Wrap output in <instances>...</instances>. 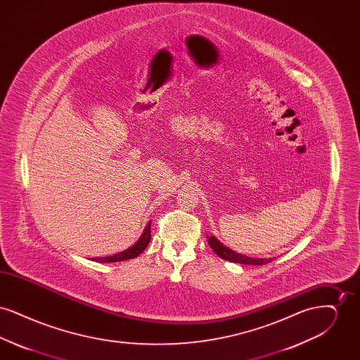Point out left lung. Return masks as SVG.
<instances>
[{"mask_svg":"<svg viewBox=\"0 0 360 360\" xmlns=\"http://www.w3.org/2000/svg\"><path fill=\"white\" fill-rule=\"evenodd\" d=\"M207 243L210 245V248L225 260H229V262H233V263H240V264H255V266H262V264H266L269 262H273L271 257L269 259H263V257H245V255H241L239 252H235L232 251L231 248L225 247L224 244L220 243V240L216 239L214 236H209L207 238Z\"/></svg>","mask_w":360,"mask_h":360,"instance_id":"obj_1","label":"left lung"}]
</instances>
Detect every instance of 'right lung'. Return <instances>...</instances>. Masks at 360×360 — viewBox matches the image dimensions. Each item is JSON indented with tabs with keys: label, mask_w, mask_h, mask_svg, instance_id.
Returning a JSON list of instances; mask_svg holds the SVG:
<instances>
[{
	"label": "right lung",
	"mask_w": 360,
	"mask_h": 360,
	"mask_svg": "<svg viewBox=\"0 0 360 360\" xmlns=\"http://www.w3.org/2000/svg\"><path fill=\"white\" fill-rule=\"evenodd\" d=\"M150 240H151V221L147 224V226L144 228L140 239L137 240L136 243L132 247H129L128 250L119 252V254H115L112 257H91V260L101 262V263H113V262H122L127 259H134V257H139L146 250Z\"/></svg>",
	"instance_id": "1"
}]
</instances>
